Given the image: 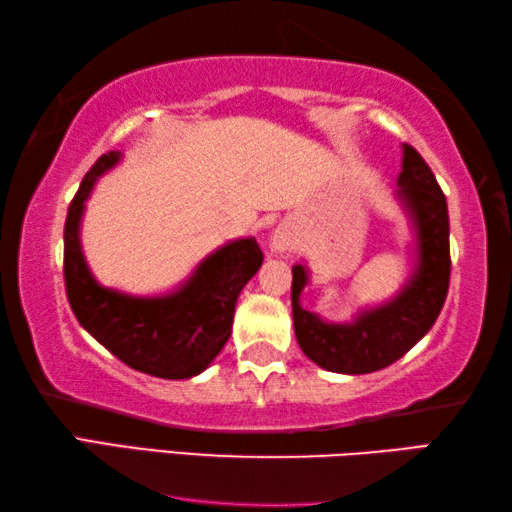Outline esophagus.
<instances>
[{"label": "esophagus", "instance_id": "34e87169", "mask_svg": "<svg viewBox=\"0 0 512 512\" xmlns=\"http://www.w3.org/2000/svg\"><path fill=\"white\" fill-rule=\"evenodd\" d=\"M272 251L274 254H292L295 251V233L288 226H279L272 233Z\"/></svg>", "mask_w": 512, "mask_h": 512}]
</instances>
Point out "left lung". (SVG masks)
<instances>
[{
    "mask_svg": "<svg viewBox=\"0 0 512 512\" xmlns=\"http://www.w3.org/2000/svg\"><path fill=\"white\" fill-rule=\"evenodd\" d=\"M397 197L413 220L417 263L404 290L388 304L360 313L349 324H331L301 308L308 283L304 265L292 267V320L304 354L329 372L370 374L383 370L413 349L445 306L451 274L447 199L431 167L404 145Z\"/></svg>",
    "mask_w": 512,
    "mask_h": 512,
    "instance_id": "obj_1",
    "label": "left lung"
}]
</instances>
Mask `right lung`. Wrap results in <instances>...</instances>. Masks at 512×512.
Masks as SVG:
<instances>
[{"label":"right lung","mask_w":512,"mask_h":512,"mask_svg":"<svg viewBox=\"0 0 512 512\" xmlns=\"http://www.w3.org/2000/svg\"><path fill=\"white\" fill-rule=\"evenodd\" d=\"M120 156H99L67 208V301L83 329L124 365L158 379H190L204 372L229 340L238 295L263 265V251L254 238L233 240L206 256L179 290L163 297H131L99 286L83 258L79 226L92 186Z\"/></svg>","instance_id":"add662e5"}]
</instances>
